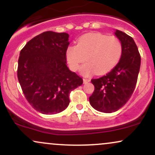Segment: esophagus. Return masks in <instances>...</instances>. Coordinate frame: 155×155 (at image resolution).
<instances>
[{"instance_id":"34e87169","label":"esophagus","mask_w":155,"mask_h":155,"mask_svg":"<svg viewBox=\"0 0 155 155\" xmlns=\"http://www.w3.org/2000/svg\"><path fill=\"white\" fill-rule=\"evenodd\" d=\"M83 81H84V83H88L90 81V79H84Z\"/></svg>"}]
</instances>
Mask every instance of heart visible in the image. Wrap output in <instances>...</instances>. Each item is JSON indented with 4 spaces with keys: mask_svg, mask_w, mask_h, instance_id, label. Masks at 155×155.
I'll return each instance as SVG.
<instances>
[{
    "mask_svg": "<svg viewBox=\"0 0 155 155\" xmlns=\"http://www.w3.org/2000/svg\"><path fill=\"white\" fill-rule=\"evenodd\" d=\"M122 53V45L115 36L99 33H87L78 39L76 45L69 46L65 55L71 68L88 76L93 73L105 74L113 69L120 60Z\"/></svg>",
    "mask_w": 155,
    "mask_h": 155,
    "instance_id": "heart-1",
    "label": "heart"
}]
</instances>
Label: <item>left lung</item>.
Returning a JSON list of instances; mask_svg holds the SVG:
<instances>
[{"mask_svg": "<svg viewBox=\"0 0 155 155\" xmlns=\"http://www.w3.org/2000/svg\"><path fill=\"white\" fill-rule=\"evenodd\" d=\"M114 35L122 45L120 61L106 76L91 80L95 90L89 97L97 111L112 113L128 101L136 87L140 66V56L132 37L115 30Z\"/></svg>", "mask_w": 155, "mask_h": 155, "instance_id": "left-lung-1", "label": "left lung"}]
</instances>
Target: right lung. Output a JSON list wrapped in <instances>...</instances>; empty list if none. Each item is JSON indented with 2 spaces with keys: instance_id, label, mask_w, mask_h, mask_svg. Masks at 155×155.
<instances>
[{
  "instance_id": "obj_1",
  "label": "right lung",
  "mask_w": 155,
  "mask_h": 155,
  "mask_svg": "<svg viewBox=\"0 0 155 155\" xmlns=\"http://www.w3.org/2000/svg\"><path fill=\"white\" fill-rule=\"evenodd\" d=\"M68 38L66 33L44 32L19 53L17 77L22 92L33 108L44 114L64 111L71 91L83 83L66 65Z\"/></svg>"
}]
</instances>
